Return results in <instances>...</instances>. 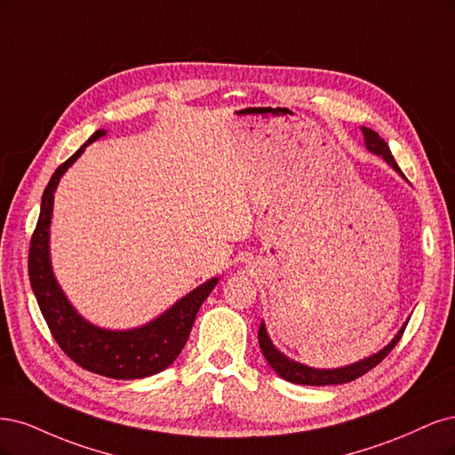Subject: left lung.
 Returning a JSON list of instances; mask_svg holds the SVG:
<instances>
[{
	"instance_id": "left-lung-1",
	"label": "left lung",
	"mask_w": 455,
	"mask_h": 455,
	"mask_svg": "<svg viewBox=\"0 0 455 455\" xmlns=\"http://www.w3.org/2000/svg\"><path fill=\"white\" fill-rule=\"evenodd\" d=\"M363 130V136H364V143H366V149H369L371 153L374 155H379L382 156L386 163L395 170V172H401L399 164L395 163V158L387 148V143L378 136V132L371 130V128H361ZM408 325V323H406ZM406 325H403V329L395 334V339L384 347L379 349L378 354L366 357L363 361H357L354 364H347V366H342V369H332V371H327V369H312V366H306V364H300L297 361H291L287 359L280 349H275V346L272 344L270 336L265 329V323H260V329H259V346L262 349V355L267 357L268 364L272 366V369L280 374L283 379H287V382H292V384H300V386H334V384H347V382H354V379H357L359 376L366 374L369 371H372L374 366L378 363H382L387 355L389 351L397 346V342L401 340V336L406 329Z\"/></svg>"
}]
</instances>
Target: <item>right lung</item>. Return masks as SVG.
Segmentation results:
<instances>
[{
    "label": "right lung",
    "mask_w": 455,
    "mask_h": 455,
    "mask_svg": "<svg viewBox=\"0 0 455 455\" xmlns=\"http://www.w3.org/2000/svg\"><path fill=\"white\" fill-rule=\"evenodd\" d=\"M104 134V130L94 132L89 141L52 173L45 193H43L41 213L32 234L28 274H30V283L39 310L45 317L54 340L73 363L100 376L115 379H138L158 374L178 359L190 329H193L202 302L208 299L219 280L212 277L210 282L202 283L195 291H190L187 297L175 302L163 315L149 321L148 325L132 331L100 329L91 325L89 321H84L76 312V307L69 304L60 285L54 280L51 267L49 236L52 200L64 172L81 156L86 145H91Z\"/></svg>",
    "instance_id": "add662e5"
}]
</instances>
